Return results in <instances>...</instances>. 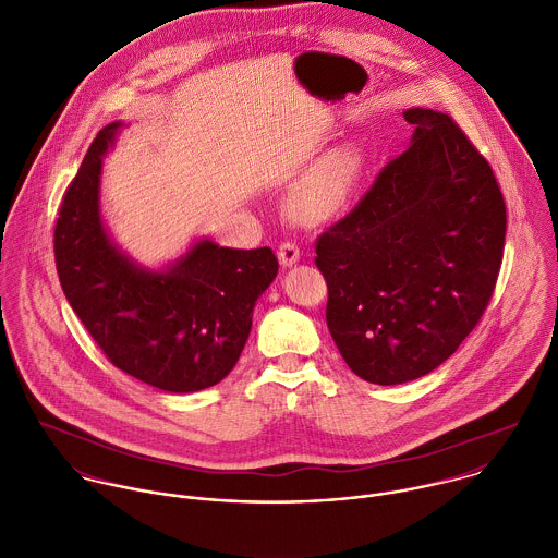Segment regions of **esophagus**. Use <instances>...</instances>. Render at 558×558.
<instances>
[{
    "mask_svg": "<svg viewBox=\"0 0 558 558\" xmlns=\"http://www.w3.org/2000/svg\"><path fill=\"white\" fill-rule=\"evenodd\" d=\"M300 258V247L293 241H282L278 247V260L287 267Z\"/></svg>",
    "mask_w": 558,
    "mask_h": 558,
    "instance_id": "esophagus-1",
    "label": "esophagus"
}]
</instances>
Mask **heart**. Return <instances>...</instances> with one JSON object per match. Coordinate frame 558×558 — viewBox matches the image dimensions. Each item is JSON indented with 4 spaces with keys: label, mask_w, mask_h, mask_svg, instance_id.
<instances>
[{
    "label": "heart",
    "mask_w": 558,
    "mask_h": 558,
    "mask_svg": "<svg viewBox=\"0 0 558 558\" xmlns=\"http://www.w3.org/2000/svg\"><path fill=\"white\" fill-rule=\"evenodd\" d=\"M359 178V156L352 149H337L326 156L291 197V210L302 221H324L348 202Z\"/></svg>",
    "instance_id": "heart-1"
}]
</instances>
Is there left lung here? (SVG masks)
Returning <instances> with one entry per match:
<instances>
[{"instance_id":"left-lung-1","label":"left lung","mask_w":558,"mask_h":558,"mask_svg":"<svg viewBox=\"0 0 558 558\" xmlns=\"http://www.w3.org/2000/svg\"><path fill=\"white\" fill-rule=\"evenodd\" d=\"M411 145L315 243L326 322L348 367L400 385L448 361L485 315L505 256L507 206L459 123L411 108Z\"/></svg>"}]
</instances>
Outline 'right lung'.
<instances>
[{"label":"right lung","mask_w":558,"mask_h":558,"mask_svg":"<svg viewBox=\"0 0 558 558\" xmlns=\"http://www.w3.org/2000/svg\"><path fill=\"white\" fill-rule=\"evenodd\" d=\"M119 125L97 132L62 195L53 226L58 280L114 367L162 391H199L236 365L278 258L271 247L230 250L199 241L165 274L134 267L99 219L101 156Z\"/></svg>","instance_id":"right-lung-1"}]
</instances>
